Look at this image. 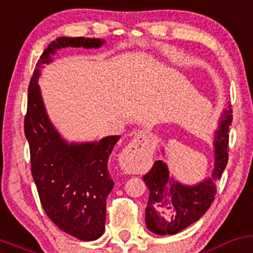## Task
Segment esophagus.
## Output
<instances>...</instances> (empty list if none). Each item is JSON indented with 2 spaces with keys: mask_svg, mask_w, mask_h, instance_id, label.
I'll use <instances>...</instances> for the list:
<instances>
[{
  "mask_svg": "<svg viewBox=\"0 0 253 253\" xmlns=\"http://www.w3.org/2000/svg\"><path fill=\"white\" fill-rule=\"evenodd\" d=\"M149 140V134L147 131H137L135 135L134 140L126 146L124 149V157L126 158H132V157H136L137 154H140V152H142L146 147V142ZM126 170L129 169L127 165H124Z\"/></svg>",
  "mask_w": 253,
  "mask_h": 253,
  "instance_id": "34e87169",
  "label": "esophagus"
}]
</instances>
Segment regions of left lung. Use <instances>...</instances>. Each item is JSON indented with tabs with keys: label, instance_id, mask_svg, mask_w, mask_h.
Returning <instances> with one entry per match:
<instances>
[{
	"label": "left lung",
	"instance_id": "left-lung-1",
	"mask_svg": "<svg viewBox=\"0 0 253 253\" xmlns=\"http://www.w3.org/2000/svg\"><path fill=\"white\" fill-rule=\"evenodd\" d=\"M232 123V108L222 112L218 127L213 132V169L210 176L195 184H184L170 173L165 152L143 176L149 191L145 221L149 232L157 235H173L197 222L212 204L216 182L221 178L228 162V130Z\"/></svg>",
	"mask_w": 253,
	"mask_h": 253
}]
</instances>
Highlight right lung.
<instances>
[{"mask_svg":"<svg viewBox=\"0 0 253 253\" xmlns=\"http://www.w3.org/2000/svg\"><path fill=\"white\" fill-rule=\"evenodd\" d=\"M105 40L59 37L41 55L29 85L25 136L31 154V172L45 213L62 232L83 241L105 232L106 199L112 191L108 158L118 135L91 142H69L48 117L39 85L41 70L61 48L96 49Z\"/></svg>","mask_w":253,"mask_h":253,"instance_id":"add662e5","label":"right lung"}]
</instances>
